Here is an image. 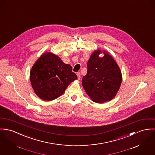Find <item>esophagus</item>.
Here are the masks:
<instances>
[{"instance_id": "34e87169", "label": "esophagus", "mask_w": 155, "mask_h": 155, "mask_svg": "<svg viewBox=\"0 0 155 155\" xmlns=\"http://www.w3.org/2000/svg\"><path fill=\"white\" fill-rule=\"evenodd\" d=\"M77 75L78 77V79H80L81 78V74H80V72H77Z\"/></svg>"}]
</instances>
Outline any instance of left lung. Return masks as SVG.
<instances>
[{"label":"left lung","instance_id":"obj_1","mask_svg":"<svg viewBox=\"0 0 155 155\" xmlns=\"http://www.w3.org/2000/svg\"><path fill=\"white\" fill-rule=\"evenodd\" d=\"M104 54L103 58L99 55ZM122 81L119 65L106 51L99 48L92 54L87 63V72L82 80L86 93L93 101L103 103L115 97Z\"/></svg>","mask_w":155,"mask_h":155}]
</instances>
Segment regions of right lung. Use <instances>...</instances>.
Listing matches in <instances>:
<instances>
[{
	"label": "right lung",
	"mask_w": 155,
	"mask_h": 155,
	"mask_svg": "<svg viewBox=\"0 0 155 155\" xmlns=\"http://www.w3.org/2000/svg\"><path fill=\"white\" fill-rule=\"evenodd\" d=\"M72 67L50 52L44 53L33 65L30 81L34 91L44 101H51L63 94L67 87L77 79Z\"/></svg>",
	"instance_id": "obj_1"
}]
</instances>
